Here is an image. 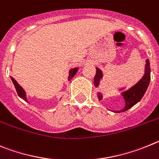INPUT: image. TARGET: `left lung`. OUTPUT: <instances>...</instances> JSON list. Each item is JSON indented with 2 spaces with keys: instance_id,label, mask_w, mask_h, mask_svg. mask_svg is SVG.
<instances>
[{
  "instance_id": "left-lung-1",
  "label": "left lung",
  "mask_w": 159,
  "mask_h": 159,
  "mask_svg": "<svg viewBox=\"0 0 159 159\" xmlns=\"http://www.w3.org/2000/svg\"><path fill=\"white\" fill-rule=\"evenodd\" d=\"M96 70H97V72H96V75L94 77V85L95 87H99L100 81L103 78V72L98 67H96ZM150 81H151V67H150L149 59H147L146 60L145 69H144V74L142 78L136 84H135L128 89H126V87L118 89L119 91L121 92L120 94L122 95V97H124V100L125 101V106L124 107L123 109L119 110V111H113L114 112H124L134 106L138 102H139L148 88ZM97 95L99 101H101L103 99V93L99 92L97 93Z\"/></svg>"
}]
</instances>
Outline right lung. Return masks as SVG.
I'll list each match as a JSON object with an SVG mask.
<instances>
[{
  "instance_id": "right-lung-1",
  "label": "right lung",
  "mask_w": 159,
  "mask_h": 159,
  "mask_svg": "<svg viewBox=\"0 0 159 159\" xmlns=\"http://www.w3.org/2000/svg\"><path fill=\"white\" fill-rule=\"evenodd\" d=\"M78 67H74V68H72V69L70 70L69 77H68V81H71V79L74 78V75H75V74H76V73L78 72ZM10 78H11L12 83L14 84V86H15L16 90L18 96H19L20 98H22L24 101L28 102V99H27V95H26V92H25V90L22 88V86H20V85L18 84V82H17V81H16V80L12 78V77H10ZM61 98H62V97H61Z\"/></svg>"
}]
</instances>
